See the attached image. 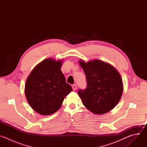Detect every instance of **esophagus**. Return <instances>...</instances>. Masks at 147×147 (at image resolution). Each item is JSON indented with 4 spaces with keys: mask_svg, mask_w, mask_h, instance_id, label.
Returning <instances> with one entry per match:
<instances>
[{
    "mask_svg": "<svg viewBox=\"0 0 147 147\" xmlns=\"http://www.w3.org/2000/svg\"><path fill=\"white\" fill-rule=\"evenodd\" d=\"M72 88H73V90H76L77 89V85H76V84H73V85L72 86Z\"/></svg>",
    "mask_w": 147,
    "mask_h": 147,
    "instance_id": "obj_1",
    "label": "esophagus"
}]
</instances>
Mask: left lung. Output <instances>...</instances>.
<instances>
[{
    "label": "left lung",
    "instance_id": "obj_1",
    "mask_svg": "<svg viewBox=\"0 0 147 147\" xmlns=\"http://www.w3.org/2000/svg\"><path fill=\"white\" fill-rule=\"evenodd\" d=\"M85 73L87 87L78 94L83 105L91 112L102 115L114 108L123 93L122 79L111 65L99 60L80 61Z\"/></svg>",
    "mask_w": 147,
    "mask_h": 147
}]
</instances>
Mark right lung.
I'll list each match as a JSON object with an SVG mask.
<instances>
[{"mask_svg":"<svg viewBox=\"0 0 147 147\" xmlns=\"http://www.w3.org/2000/svg\"><path fill=\"white\" fill-rule=\"evenodd\" d=\"M61 61L47 59L32 71L25 86V94L31 108L42 115L53 114L72 90L60 70Z\"/></svg>","mask_w":147,"mask_h":147,"instance_id":"right-lung-1","label":"right lung"}]
</instances>
